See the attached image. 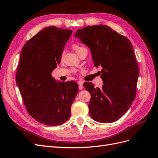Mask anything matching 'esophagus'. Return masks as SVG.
<instances>
[{
    "label": "esophagus",
    "mask_w": 158,
    "mask_h": 158,
    "mask_svg": "<svg viewBox=\"0 0 158 158\" xmlns=\"http://www.w3.org/2000/svg\"><path fill=\"white\" fill-rule=\"evenodd\" d=\"M83 84H84V82L82 80H80V81H78V88L80 89H82L83 88Z\"/></svg>",
    "instance_id": "obj_1"
}]
</instances>
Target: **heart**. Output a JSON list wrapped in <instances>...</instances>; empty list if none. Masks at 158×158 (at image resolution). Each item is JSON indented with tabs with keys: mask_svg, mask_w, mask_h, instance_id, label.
<instances>
[{
	"mask_svg": "<svg viewBox=\"0 0 158 158\" xmlns=\"http://www.w3.org/2000/svg\"><path fill=\"white\" fill-rule=\"evenodd\" d=\"M73 47V49L74 50V51H75L77 54L78 53V52H79L81 50H82V49H85L84 47H82V46H80V45H77V44L74 45Z\"/></svg>",
	"mask_w": 158,
	"mask_h": 158,
	"instance_id": "obj_1",
	"label": "heart"
}]
</instances>
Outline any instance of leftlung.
Masks as SVG:
<instances>
[{"mask_svg":"<svg viewBox=\"0 0 158 158\" xmlns=\"http://www.w3.org/2000/svg\"><path fill=\"white\" fill-rule=\"evenodd\" d=\"M91 51L94 66L103 68L102 88L92 82L84 86L91 94L89 113L94 121H117L130 108L136 97L139 69L131 41L107 25L84 27L75 33Z\"/></svg>","mask_w":158,"mask_h":158,"instance_id":"8db88e82","label":"left lung"}]
</instances>
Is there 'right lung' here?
<instances>
[{"instance_id":"obj_1","label":"right lung","mask_w":158,"mask_h":158,"mask_svg":"<svg viewBox=\"0 0 158 158\" xmlns=\"http://www.w3.org/2000/svg\"><path fill=\"white\" fill-rule=\"evenodd\" d=\"M72 33L45 27L28 40L20 52L16 84L28 113L45 125H60L69 120L78 91L74 81L59 82L51 75Z\"/></svg>"}]
</instances>
